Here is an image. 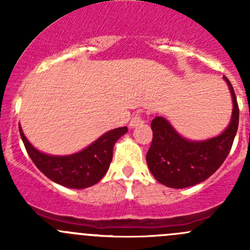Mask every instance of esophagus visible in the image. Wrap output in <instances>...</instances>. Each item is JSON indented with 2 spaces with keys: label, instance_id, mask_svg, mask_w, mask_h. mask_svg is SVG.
<instances>
[{
  "label": "esophagus",
  "instance_id": "esophagus-1",
  "mask_svg": "<svg viewBox=\"0 0 250 250\" xmlns=\"http://www.w3.org/2000/svg\"><path fill=\"white\" fill-rule=\"evenodd\" d=\"M143 122H144L143 116H141L140 113H135V115L132 117V120H130L129 125L132 128H134V127H137V125H140Z\"/></svg>",
  "mask_w": 250,
  "mask_h": 250
}]
</instances>
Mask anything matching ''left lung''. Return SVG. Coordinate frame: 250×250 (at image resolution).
Wrapping results in <instances>:
<instances>
[{"label": "left lung", "instance_id": "obj_1", "mask_svg": "<svg viewBox=\"0 0 250 250\" xmlns=\"http://www.w3.org/2000/svg\"><path fill=\"white\" fill-rule=\"evenodd\" d=\"M233 111L231 123L219 137L206 141H188L181 138L167 120L155 117L151 122L153 137L146 153V162L158 183L173 188L193 186L208 179L228 157L238 128L239 109L229 78Z\"/></svg>", "mask_w": 250, "mask_h": 250}]
</instances>
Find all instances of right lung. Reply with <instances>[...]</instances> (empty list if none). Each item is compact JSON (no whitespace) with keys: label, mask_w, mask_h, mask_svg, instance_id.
<instances>
[{"label":"right lung","mask_w":250,"mask_h":250,"mask_svg":"<svg viewBox=\"0 0 250 250\" xmlns=\"http://www.w3.org/2000/svg\"><path fill=\"white\" fill-rule=\"evenodd\" d=\"M127 130V127L110 130L75 155L49 156L36 150L19 125L20 137L35 166L50 180L70 188H89L106 174L112 160L113 145Z\"/></svg>","instance_id":"1"}]
</instances>
